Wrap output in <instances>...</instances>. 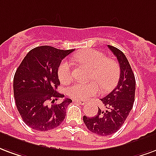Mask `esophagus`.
I'll list each match as a JSON object with an SVG mask.
<instances>
[{"mask_svg": "<svg viewBox=\"0 0 156 156\" xmlns=\"http://www.w3.org/2000/svg\"><path fill=\"white\" fill-rule=\"evenodd\" d=\"M74 102H76V103H78V104L80 105H85L86 104V101H82V100H77V99H74L73 100Z\"/></svg>", "mask_w": 156, "mask_h": 156, "instance_id": "esophagus-1", "label": "esophagus"}]
</instances>
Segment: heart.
Masks as SVG:
<instances>
[{
    "mask_svg": "<svg viewBox=\"0 0 156 156\" xmlns=\"http://www.w3.org/2000/svg\"><path fill=\"white\" fill-rule=\"evenodd\" d=\"M75 59L80 64L89 67L91 70L89 79L98 83L103 90H109L115 86L120 76V66L117 61L107 58L102 52L91 49L78 52L75 55ZM57 73L61 82H69L73 76L70 61H62ZM97 83L95 81L76 82L68 87L67 93L74 99L86 100L100 92L101 88Z\"/></svg>",
    "mask_w": 156,
    "mask_h": 156,
    "instance_id": "heart-1",
    "label": "heart"
}]
</instances>
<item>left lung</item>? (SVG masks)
I'll return each mask as SVG.
<instances>
[{
    "label": "left lung",
    "instance_id": "obj_1",
    "mask_svg": "<svg viewBox=\"0 0 156 156\" xmlns=\"http://www.w3.org/2000/svg\"><path fill=\"white\" fill-rule=\"evenodd\" d=\"M108 47L120 64V79L115 88L101 99L106 110L101 111L99 108L95 116H83L87 129L101 136L112 135L122 126L132 110L136 92L135 75L125 54L112 45H108Z\"/></svg>",
    "mask_w": 156,
    "mask_h": 156
}]
</instances>
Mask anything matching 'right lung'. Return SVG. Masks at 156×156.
Here are the masks:
<instances>
[{
    "label": "right lung",
    "mask_w": 156,
    "mask_h": 156,
    "mask_svg": "<svg viewBox=\"0 0 156 156\" xmlns=\"http://www.w3.org/2000/svg\"><path fill=\"white\" fill-rule=\"evenodd\" d=\"M74 50H59L49 45L32 49L15 73L14 97L17 110L27 126L39 131L55 129L64 120L72 101L57 92L58 68Z\"/></svg>",
    "instance_id": "obj_1"
}]
</instances>
